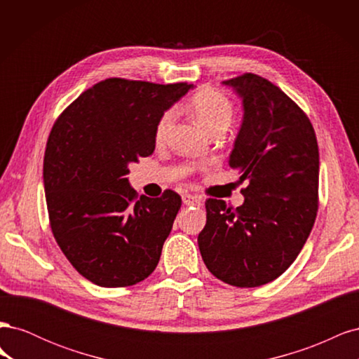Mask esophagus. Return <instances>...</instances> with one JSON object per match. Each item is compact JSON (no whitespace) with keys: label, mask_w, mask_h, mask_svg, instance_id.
I'll return each instance as SVG.
<instances>
[{"label":"esophagus","mask_w":359,"mask_h":359,"mask_svg":"<svg viewBox=\"0 0 359 359\" xmlns=\"http://www.w3.org/2000/svg\"><path fill=\"white\" fill-rule=\"evenodd\" d=\"M182 202L184 205H201L202 203V199L199 196H194V194H184L182 196Z\"/></svg>","instance_id":"esophagus-1"}]
</instances>
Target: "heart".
I'll return each instance as SVG.
<instances>
[{
  "mask_svg": "<svg viewBox=\"0 0 359 359\" xmlns=\"http://www.w3.org/2000/svg\"><path fill=\"white\" fill-rule=\"evenodd\" d=\"M190 106L194 115H196L198 121L208 130L210 133L217 128L226 130L227 126H229L232 121V116H233L232 102L227 99L222 91L211 90V88L202 90L191 97ZM173 118H175V111L173 109H166L158 116L156 123V130H154V137L157 142H161V140L165 139Z\"/></svg>",
  "mask_w": 359,
  "mask_h": 359,
  "instance_id": "b5f03b06",
  "label": "heart"
}]
</instances>
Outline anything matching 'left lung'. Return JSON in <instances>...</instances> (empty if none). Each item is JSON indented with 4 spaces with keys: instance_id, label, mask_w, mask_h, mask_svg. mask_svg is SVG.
Instances as JSON below:
<instances>
[{
    "instance_id": "1",
    "label": "left lung",
    "mask_w": 359,
    "mask_h": 359,
    "mask_svg": "<svg viewBox=\"0 0 359 359\" xmlns=\"http://www.w3.org/2000/svg\"><path fill=\"white\" fill-rule=\"evenodd\" d=\"M223 83L243 99L244 118L229 158L241 173L244 203L206 199L198 236L210 273L227 285L257 287L293 264L319 208V147L301 107L253 73Z\"/></svg>"
}]
</instances>
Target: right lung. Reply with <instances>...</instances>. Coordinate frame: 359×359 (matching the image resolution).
I'll return each instance as SVG.
<instances>
[{
    "instance_id": "1",
    "label": "right lung",
    "mask_w": 359,
    "mask_h": 359,
    "mask_svg": "<svg viewBox=\"0 0 359 359\" xmlns=\"http://www.w3.org/2000/svg\"><path fill=\"white\" fill-rule=\"evenodd\" d=\"M191 86L106 79L50 130L43 160L50 229L74 269L97 286H133L158 264L181 196L166 190L137 199L128 165L154 153L158 116Z\"/></svg>"
}]
</instances>
